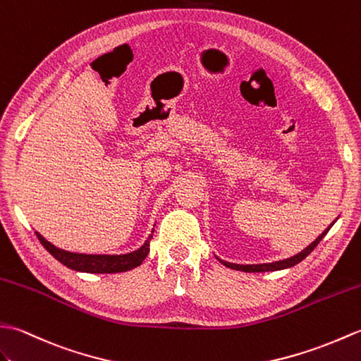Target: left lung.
Masks as SVG:
<instances>
[{"label":"left lung","instance_id":"1","mask_svg":"<svg viewBox=\"0 0 361 361\" xmlns=\"http://www.w3.org/2000/svg\"><path fill=\"white\" fill-rule=\"evenodd\" d=\"M335 222V221H334ZM334 222L331 224L329 227H327L322 235H319L314 243L309 244L306 248H304L302 252H300L298 255L292 256V258H287V259H283V261H275V262H269V264H233V262H227V261H222L219 259V262H222L224 266L228 267V269H233V270H241V271H247V274H256V271H275V270H283V269H289V267H293L296 266V264L301 262L306 256L314 250V248L319 244V241L327 235V231L331 230V227L334 226Z\"/></svg>","mask_w":361,"mask_h":361}]
</instances>
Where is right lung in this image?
Segmentation results:
<instances>
[{"label":"right lung","mask_w":361,"mask_h":361,"mask_svg":"<svg viewBox=\"0 0 361 361\" xmlns=\"http://www.w3.org/2000/svg\"><path fill=\"white\" fill-rule=\"evenodd\" d=\"M37 238L43 247L49 252L55 259L77 271H86V274H118V271H128L140 266L143 259L149 253V241L153 235H149L140 248L125 255H86V253H72L63 248L55 247L49 241L35 231Z\"/></svg>","instance_id":"1"}]
</instances>
